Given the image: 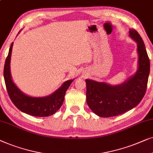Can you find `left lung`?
I'll return each instance as SVG.
<instances>
[{
  "instance_id": "left-lung-1",
  "label": "left lung",
  "mask_w": 153,
  "mask_h": 153,
  "mask_svg": "<svg viewBox=\"0 0 153 153\" xmlns=\"http://www.w3.org/2000/svg\"><path fill=\"white\" fill-rule=\"evenodd\" d=\"M129 36L137 42L138 48V68L134 76L114 86L86 79L87 103L99 117H113L126 113L136 107L146 94L150 73L149 57L138 33L130 28Z\"/></svg>"
}]
</instances>
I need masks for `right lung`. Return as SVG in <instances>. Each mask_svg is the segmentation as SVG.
I'll return each instance as SVG.
<instances>
[{"label":"right lung","mask_w":153,"mask_h":153,"mask_svg":"<svg viewBox=\"0 0 153 153\" xmlns=\"http://www.w3.org/2000/svg\"><path fill=\"white\" fill-rule=\"evenodd\" d=\"M13 42L5 59L3 75L8 95L18 109L28 115L35 117H48L60 108L64 100L66 91L73 80L66 81L57 90L45 97H32L24 94L14 84L10 73V58Z\"/></svg>","instance_id":"right-lung-1"}]
</instances>
